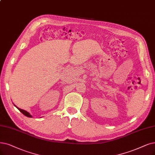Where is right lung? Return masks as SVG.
Instances as JSON below:
<instances>
[{
	"instance_id": "obj_1",
	"label": "right lung",
	"mask_w": 155,
	"mask_h": 155,
	"mask_svg": "<svg viewBox=\"0 0 155 155\" xmlns=\"http://www.w3.org/2000/svg\"><path fill=\"white\" fill-rule=\"evenodd\" d=\"M15 105V104H14ZM15 106L19 110L20 112L23 114H24L25 116H27V117H32V115H31L28 112H27V111H26V110H23V109H20V108H19V107H18L17 106H16L15 105Z\"/></svg>"
}]
</instances>
